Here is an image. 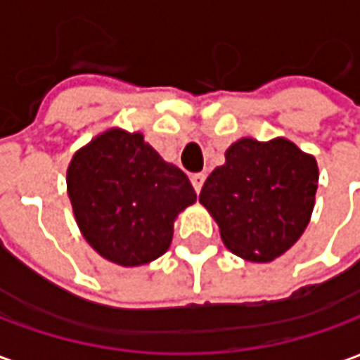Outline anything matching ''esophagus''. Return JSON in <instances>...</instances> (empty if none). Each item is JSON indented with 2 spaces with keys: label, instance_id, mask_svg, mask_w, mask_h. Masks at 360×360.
I'll use <instances>...</instances> for the list:
<instances>
[{
  "label": "esophagus",
  "instance_id": "1",
  "mask_svg": "<svg viewBox=\"0 0 360 360\" xmlns=\"http://www.w3.org/2000/svg\"><path fill=\"white\" fill-rule=\"evenodd\" d=\"M204 179H206L204 173H195V175H191V183H193V187H195L196 193H200V188H202L204 185Z\"/></svg>",
  "mask_w": 360,
  "mask_h": 360
}]
</instances>
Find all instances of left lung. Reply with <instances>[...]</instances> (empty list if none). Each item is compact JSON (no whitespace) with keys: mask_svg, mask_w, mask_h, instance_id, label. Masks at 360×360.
Returning <instances> with one entry per match:
<instances>
[{"mask_svg":"<svg viewBox=\"0 0 360 360\" xmlns=\"http://www.w3.org/2000/svg\"><path fill=\"white\" fill-rule=\"evenodd\" d=\"M318 165L287 139H241L204 183L198 200L237 257L270 262L299 241L314 208Z\"/></svg>","mask_w":360,"mask_h":360,"instance_id":"obj_1","label":"left lung"}]
</instances>
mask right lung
I'll return each mask as SVG.
<instances>
[{
	"instance_id": "right-lung-1",
	"label": "right lung",
	"mask_w": 360,
	"mask_h": 360,
	"mask_svg": "<svg viewBox=\"0 0 360 360\" xmlns=\"http://www.w3.org/2000/svg\"><path fill=\"white\" fill-rule=\"evenodd\" d=\"M77 226L92 249L119 266L148 264L169 249L177 214L196 202L191 181L144 142L108 129L67 169Z\"/></svg>"
}]
</instances>
